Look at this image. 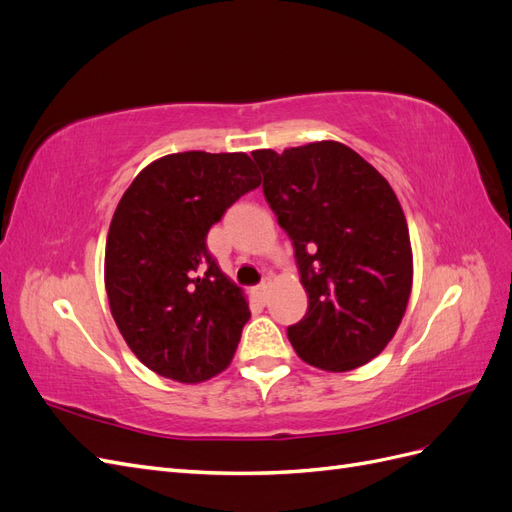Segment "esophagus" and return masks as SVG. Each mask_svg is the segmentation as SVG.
I'll return each instance as SVG.
<instances>
[{"instance_id":"esophagus-1","label":"esophagus","mask_w":512,"mask_h":512,"mask_svg":"<svg viewBox=\"0 0 512 512\" xmlns=\"http://www.w3.org/2000/svg\"><path fill=\"white\" fill-rule=\"evenodd\" d=\"M267 292H269V284H267V282H260V284L254 288V294H256V297H258L262 303L267 301Z\"/></svg>"}]
</instances>
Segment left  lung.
<instances>
[{
  "mask_svg": "<svg viewBox=\"0 0 512 512\" xmlns=\"http://www.w3.org/2000/svg\"><path fill=\"white\" fill-rule=\"evenodd\" d=\"M252 158L309 297L305 316L288 327L290 344L320 369L365 365L391 342L412 288L408 224L393 188L335 141Z\"/></svg>",
  "mask_w": 512,
  "mask_h": 512,
  "instance_id": "8db88e82",
  "label": "left lung"
}]
</instances>
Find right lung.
I'll return each mask as SVG.
<instances>
[{
  "mask_svg": "<svg viewBox=\"0 0 512 512\" xmlns=\"http://www.w3.org/2000/svg\"><path fill=\"white\" fill-rule=\"evenodd\" d=\"M258 185L245 153L183 151L149 164L121 196L106 239V294L126 344L156 374L203 382L235 354L250 307L207 235Z\"/></svg>",
  "mask_w": 512,
  "mask_h": 512,
  "instance_id": "right-lung-1",
  "label": "right lung"
}]
</instances>
